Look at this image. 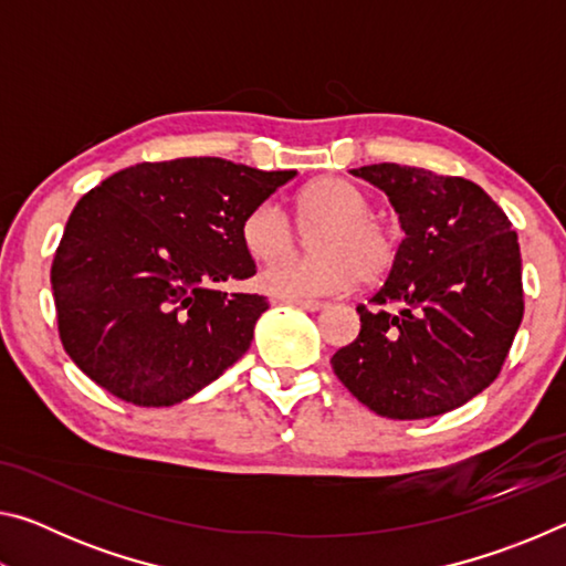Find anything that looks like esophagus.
<instances>
[{
    "label": "esophagus",
    "mask_w": 566,
    "mask_h": 566,
    "mask_svg": "<svg viewBox=\"0 0 566 566\" xmlns=\"http://www.w3.org/2000/svg\"><path fill=\"white\" fill-rule=\"evenodd\" d=\"M282 302L302 306V310H306V312H319V310H324V302H319V300H282Z\"/></svg>",
    "instance_id": "34e87169"
}]
</instances>
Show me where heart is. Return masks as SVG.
<instances>
[{
  "label": "heart",
  "mask_w": 566,
  "mask_h": 566,
  "mask_svg": "<svg viewBox=\"0 0 566 566\" xmlns=\"http://www.w3.org/2000/svg\"><path fill=\"white\" fill-rule=\"evenodd\" d=\"M300 227H319L304 260H284L294 252L296 234L290 219L272 202L249 209L239 239L247 254L260 264H272L260 276L266 292L286 300L344 292L357 282L377 284L399 260V234L387 222L371 217L375 207L367 191L344 177H319L294 195Z\"/></svg>",
  "instance_id": "b5f03b06"
}]
</instances>
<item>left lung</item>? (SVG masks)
Here are the masks:
<instances>
[{
	"instance_id": "obj_1",
	"label": "left lung",
	"mask_w": 566,
	"mask_h": 566,
	"mask_svg": "<svg viewBox=\"0 0 566 566\" xmlns=\"http://www.w3.org/2000/svg\"><path fill=\"white\" fill-rule=\"evenodd\" d=\"M352 175L385 191L407 237L371 306H357L361 329L332 369L381 417L444 415L492 385L522 324L516 232L464 177L391 161ZM387 303L400 312L385 311Z\"/></svg>"
}]
</instances>
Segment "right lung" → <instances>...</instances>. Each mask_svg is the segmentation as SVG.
Listing matches in <instances>:
<instances>
[{"mask_svg":"<svg viewBox=\"0 0 566 566\" xmlns=\"http://www.w3.org/2000/svg\"><path fill=\"white\" fill-rule=\"evenodd\" d=\"M296 171L219 157L142 161L87 191L52 262L64 352L92 381L137 407H171L242 357L266 312L239 239L249 209Z\"/></svg>","mask_w":566,"mask_h":566,"instance_id":"right-lung-1","label":"right lung"}]
</instances>
